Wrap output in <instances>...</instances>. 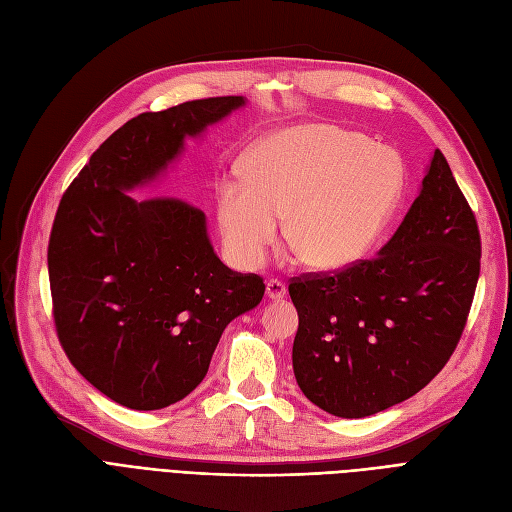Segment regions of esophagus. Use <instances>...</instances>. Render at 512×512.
Listing matches in <instances>:
<instances>
[{
	"label": "esophagus",
	"mask_w": 512,
	"mask_h": 512,
	"mask_svg": "<svg viewBox=\"0 0 512 512\" xmlns=\"http://www.w3.org/2000/svg\"><path fill=\"white\" fill-rule=\"evenodd\" d=\"M286 292H288V288H286L284 281H279V279H269L267 281V296L271 298V301H279V298L286 296Z\"/></svg>",
	"instance_id": "34e87169"
}]
</instances>
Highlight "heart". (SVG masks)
Returning a JSON list of instances; mask_svg holds the SVG:
<instances>
[{
    "mask_svg": "<svg viewBox=\"0 0 512 512\" xmlns=\"http://www.w3.org/2000/svg\"><path fill=\"white\" fill-rule=\"evenodd\" d=\"M243 171L248 182H226L218 195L222 239L241 267H258L284 218V241L309 269H347L373 248L404 190L394 150L337 125L264 137Z\"/></svg>",
    "mask_w": 512,
    "mask_h": 512,
    "instance_id": "b5f03b06",
    "label": "heart"
}]
</instances>
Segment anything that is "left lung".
Listing matches in <instances>:
<instances>
[{
  "mask_svg": "<svg viewBox=\"0 0 512 512\" xmlns=\"http://www.w3.org/2000/svg\"><path fill=\"white\" fill-rule=\"evenodd\" d=\"M481 271V235L434 150L419 197L379 256L292 279V368L330 415H375L417 394L460 341Z\"/></svg>",
  "mask_w": 512,
  "mask_h": 512,
  "instance_id": "1",
  "label": "left lung"
}]
</instances>
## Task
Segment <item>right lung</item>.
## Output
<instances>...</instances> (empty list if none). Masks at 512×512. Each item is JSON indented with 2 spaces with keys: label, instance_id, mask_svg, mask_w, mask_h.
<instances>
[{
  "label": "right lung",
  "instance_id": "right-lung-1",
  "mask_svg": "<svg viewBox=\"0 0 512 512\" xmlns=\"http://www.w3.org/2000/svg\"><path fill=\"white\" fill-rule=\"evenodd\" d=\"M243 97L144 112L93 152L59 203L48 241L52 315L78 373L127 409L156 411L207 375L224 328L254 309L262 277L216 256L205 214L182 199L135 201Z\"/></svg>",
  "mask_w": 512,
  "mask_h": 512
}]
</instances>
